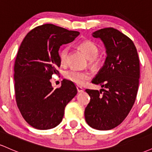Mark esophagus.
<instances>
[{
    "label": "esophagus",
    "mask_w": 152,
    "mask_h": 152,
    "mask_svg": "<svg viewBox=\"0 0 152 152\" xmlns=\"http://www.w3.org/2000/svg\"><path fill=\"white\" fill-rule=\"evenodd\" d=\"M76 88H77V91L78 93H81V92L83 91V88L81 86H76Z\"/></svg>",
    "instance_id": "1"
}]
</instances>
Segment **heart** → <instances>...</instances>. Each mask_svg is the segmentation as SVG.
I'll return each instance as SVG.
<instances>
[{
    "label": "heart",
    "instance_id": "obj_1",
    "mask_svg": "<svg viewBox=\"0 0 152 152\" xmlns=\"http://www.w3.org/2000/svg\"><path fill=\"white\" fill-rule=\"evenodd\" d=\"M79 48L86 53L88 58L89 65L94 69L99 67L102 64V59L98 57L99 50L94 43L91 41H83L78 45ZM69 47L65 46L59 50V58L61 64H66L68 61ZM65 78L76 84L81 86L90 79L91 74L88 71H80L76 69H70L65 73Z\"/></svg>",
    "mask_w": 152,
    "mask_h": 152
}]
</instances>
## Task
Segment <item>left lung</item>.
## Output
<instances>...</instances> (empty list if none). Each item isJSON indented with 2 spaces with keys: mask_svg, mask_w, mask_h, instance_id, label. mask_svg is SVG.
I'll return each instance as SVG.
<instances>
[{
  "mask_svg": "<svg viewBox=\"0 0 152 152\" xmlns=\"http://www.w3.org/2000/svg\"><path fill=\"white\" fill-rule=\"evenodd\" d=\"M92 36L102 40L107 54L92 83L105 89L86 90L91 99L85 109V119L92 128L109 130L126 118L135 102L140 77L139 59L133 41L114 28L100 29Z\"/></svg>",
  "mask_w": 152,
  "mask_h": 152,
  "instance_id": "left-lung-1",
  "label": "left lung"
}]
</instances>
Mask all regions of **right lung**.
<instances>
[{
  "label": "right lung",
  "instance_id": "1",
  "mask_svg": "<svg viewBox=\"0 0 152 152\" xmlns=\"http://www.w3.org/2000/svg\"><path fill=\"white\" fill-rule=\"evenodd\" d=\"M79 34L44 24L31 30L20 44L14 64L15 101L23 117L35 129L58 126L66 106L77 94L72 81L64 80L60 88L53 89L50 79L58 74L60 46Z\"/></svg>",
  "mask_w": 152,
  "mask_h": 152
}]
</instances>
